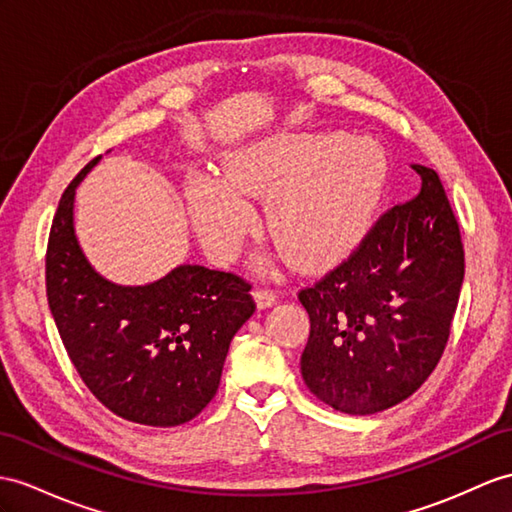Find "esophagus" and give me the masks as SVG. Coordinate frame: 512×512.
Wrapping results in <instances>:
<instances>
[{"label":"esophagus","instance_id":"34e87169","mask_svg":"<svg viewBox=\"0 0 512 512\" xmlns=\"http://www.w3.org/2000/svg\"><path fill=\"white\" fill-rule=\"evenodd\" d=\"M254 297H256L258 308H269V306L276 304V299H278V295L273 293L271 289H256Z\"/></svg>","mask_w":512,"mask_h":512}]
</instances>
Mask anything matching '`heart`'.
Masks as SVG:
<instances>
[{"instance_id": "obj_1", "label": "heart", "mask_w": 512, "mask_h": 512, "mask_svg": "<svg viewBox=\"0 0 512 512\" xmlns=\"http://www.w3.org/2000/svg\"><path fill=\"white\" fill-rule=\"evenodd\" d=\"M384 178L386 160L373 141L299 134L239 149L223 165V178L195 173L186 197L199 239L215 256H230L252 226L241 195H267L273 243L293 265L321 267L363 236Z\"/></svg>"}]
</instances>
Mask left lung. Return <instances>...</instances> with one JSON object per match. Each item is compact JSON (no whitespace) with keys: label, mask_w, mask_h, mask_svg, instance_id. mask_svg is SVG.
Listing matches in <instances>:
<instances>
[{"label":"left lung","mask_w":512,"mask_h":512,"mask_svg":"<svg viewBox=\"0 0 512 512\" xmlns=\"http://www.w3.org/2000/svg\"><path fill=\"white\" fill-rule=\"evenodd\" d=\"M413 169L419 195L386 210L350 258L297 295L310 317L302 378L347 415L404 402L450 339L465 278L463 241L439 173Z\"/></svg>","instance_id":"obj_1"}]
</instances>
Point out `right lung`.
<instances>
[{
    "label": "right lung",
    "instance_id": "obj_1",
    "mask_svg": "<svg viewBox=\"0 0 512 512\" xmlns=\"http://www.w3.org/2000/svg\"><path fill=\"white\" fill-rule=\"evenodd\" d=\"M99 158L58 202L45 256L49 310L73 367L108 410L143 426H180L215 397L230 341L256 310L252 284L202 265L143 286L99 276L73 228L76 189Z\"/></svg>",
    "mask_w": 512,
    "mask_h": 512
}]
</instances>
